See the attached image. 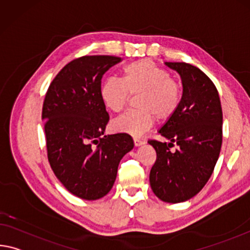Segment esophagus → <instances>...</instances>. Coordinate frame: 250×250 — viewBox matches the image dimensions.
Here are the masks:
<instances>
[{"mask_svg": "<svg viewBox=\"0 0 250 250\" xmlns=\"http://www.w3.org/2000/svg\"><path fill=\"white\" fill-rule=\"evenodd\" d=\"M133 144L136 146H140L142 145H145V141L140 140V139H137V138H136V139H133Z\"/></svg>", "mask_w": 250, "mask_h": 250, "instance_id": "1", "label": "esophagus"}]
</instances>
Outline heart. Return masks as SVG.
Here are the masks:
<instances>
[{
	"label": "heart",
	"instance_id": "1",
	"mask_svg": "<svg viewBox=\"0 0 250 250\" xmlns=\"http://www.w3.org/2000/svg\"><path fill=\"white\" fill-rule=\"evenodd\" d=\"M101 100L105 108L119 113L136 99L137 111L122 114L112 122L117 132L140 137L151 128L154 119L166 122L177 112L181 104L182 88L177 79L149 59H141L126 64L121 80L110 78L100 88Z\"/></svg>",
	"mask_w": 250,
	"mask_h": 250
}]
</instances>
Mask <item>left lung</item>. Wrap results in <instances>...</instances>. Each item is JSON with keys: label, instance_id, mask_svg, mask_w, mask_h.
Returning <instances> with one entry per match:
<instances>
[{"label": "left lung", "instance_id": "8db88e82", "mask_svg": "<svg viewBox=\"0 0 250 250\" xmlns=\"http://www.w3.org/2000/svg\"><path fill=\"white\" fill-rule=\"evenodd\" d=\"M180 74L181 104L159 130L170 140L149 139L157 152L150 170L152 191L165 203H182L196 196L210 178L223 144V110L213 82L197 66L166 62ZM178 146L170 152L173 142Z\"/></svg>", "mask_w": 250, "mask_h": 250}]
</instances>
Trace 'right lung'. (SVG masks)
<instances>
[{
    "label": "right lung",
    "mask_w": 250,
    "mask_h": 250,
    "mask_svg": "<svg viewBox=\"0 0 250 250\" xmlns=\"http://www.w3.org/2000/svg\"><path fill=\"white\" fill-rule=\"evenodd\" d=\"M122 60L83 55L63 66L46 91L42 108L47 159L66 190L81 199L108 193L119 162L133 148L129 134L104 136L109 114L101 100V79Z\"/></svg>",
    "instance_id": "right-lung-1"
}]
</instances>
